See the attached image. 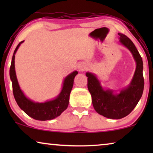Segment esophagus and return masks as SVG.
I'll return each instance as SVG.
<instances>
[{
    "label": "esophagus",
    "instance_id": "esophagus-1",
    "mask_svg": "<svg viewBox=\"0 0 153 153\" xmlns=\"http://www.w3.org/2000/svg\"><path fill=\"white\" fill-rule=\"evenodd\" d=\"M87 68V65L84 63H81V64H79V66H78V69L79 71H81V72H83L85 69Z\"/></svg>",
    "mask_w": 153,
    "mask_h": 153
}]
</instances>
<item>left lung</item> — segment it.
Instances as JSON below:
<instances>
[{
    "label": "left lung",
    "instance_id": "1",
    "mask_svg": "<svg viewBox=\"0 0 153 153\" xmlns=\"http://www.w3.org/2000/svg\"><path fill=\"white\" fill-rule=\"evenodd\" d=\"M118 35L120 43L131 52L136 62L134 74L129 84L119 91L106 88L101 85L95 74L85 73L94 108L99 114L111 119H120L130 114L141 99L144 88L141 56L130 39L122 33Z\"/></svg>",
    "mask_w": 153,
    "mask_h": 153
}]
</instances>
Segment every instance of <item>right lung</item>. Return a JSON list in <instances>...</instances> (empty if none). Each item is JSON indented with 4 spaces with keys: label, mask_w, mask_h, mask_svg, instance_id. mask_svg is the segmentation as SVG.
Instances as JSON below:
<instances>
[{
    "label": "right lung",
    "mask_w": 153,
    "mask_h": 153,
    "mask_svg": "<svg viewBox=\"0 0 153 153\" xmlns=\"http://www.w3.org/2000/svg\"><path fill=\"white\" fill-rule=\"evenodd\" d=\"M24 42H19L14 50L10 69V77L12 83L14 97L21 109L31 118L42 121L52 120L59 116L68 108L74 77L78 74V72L75 70L64 79L61 91L55 98L44 102L33 101L27 97L21 89L15 71V54Z\"/></svg>",
    "instance_id": "1"
}]
</instances>
